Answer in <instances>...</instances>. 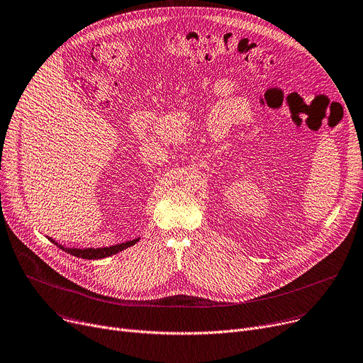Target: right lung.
<instances>
[{"label": "right lung", "instance_id": "add662e5", "mask_svg": "<svg viewBox=\"0 0 363 363\" xmlns=\"http://www.w3.org/2000/svg\"><path fill=\"white\" fill-rule=\"evenodd\" d=\"M138 240L140 238L128 241V242H123V244H119V245L104 247V249H84V250H79V249H63L62 245H59V247H60V249H63L65 252H67V253H70V255H73L76 257H82V259H89L91 260V259H103V257H107V256H111V255H116V253L122 252L123 249H128L129 245L135 244Z\"/></svg>", "mask_w": 363, "mask_h": 363}]
</instances>
